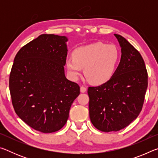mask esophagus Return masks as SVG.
I'll return each instance as SVG.
<instances>
[{
  "instance_id": "34e87169",
  "label": "esophagus",
  "mask_w": 158,
  "mask_h": 158,
  "mask_svg": "<svg viewBox=\"0 0 158 158\" xmlns=\"http://www.w3.org/2000/svg\"><path fill=\"white\" fill-rule=\"evenodd\" d=\"M86 88H85V86H83V85H81V88H80V90H81V93H85L86 92Z\"/></svg>"
}]
</instances>
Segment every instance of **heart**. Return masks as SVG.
<instances>
[{
    "label": "heart",
    "instance_id": "obj_1",
    "mask_svg": "<svg viewBox=\"0 0 158 158\" xmlns=\"http://www.w3.org/2000/svg\"><path fill=\"white\" fill-rule=\"evenodd\" d=\"M73 57L66 60L68 72L76 79L84 68L85 78L93 84H104L110 79L116 70L120 58L118 49L114 44L95 42L81 47L73 52Z\"/></svg>",
    "mask_w": 158,
    "mask_h": 158
}]
</instances>
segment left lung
Returning <instances> with one entry per match:
<instances>
[{
  "instance_id": "8db88e82",
  "label": "left lung",
  "mask_w": 158,
  "mask_h": 158,
  "mask_svg": "<svg viewBox=\"0 0 158 158\" xmlns=\"http://www.w3.org/2000/svg\"><path fill=\"white\" fill-rule=\"evenodd\" d=\"M119 65L105 84L89 87V116L102 132H116L129 125L142 109L148 87V73L140 53L120 35Z\"/></svg>"
}]
</instances>
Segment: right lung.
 Masks as SVG:
<instances>
[{"instance_id":"add662e5","label":"right lung","mask_w":158,"mask_h":158,"mask_svg":"<svg viewBox=\"0 0 158 158\" xmlns=\"http://www.w3.org/2000/svg\"><path fill=\"white\" fill-rule=\"evenodd\" d=\"M68 38L42 34L21 47L14 59L9 87L16 114L28 126L52 133L65 125L79 85L65 77Z\"/></svg>"}]
</instances>
